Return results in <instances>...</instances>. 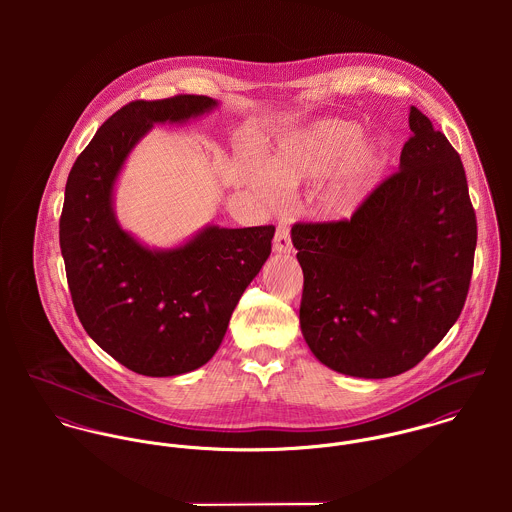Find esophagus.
Listing matches in <instances>:
<instances>
[{"instance_id": "obj_1", "label": "esophagus", "mask_w": 512, "mask_h": 512, "mask_svg": "<svg viewBox=\"0 0 512 512\" xmlns=\"http://www.w3.org/2000/svg\"><path fill=\"white\" fill-rule=\"evenodd\" d=\"M274 250L276 252H292V236H290V226L286 222L278 224V228H276Z\"/></svg>"}]
</instances>
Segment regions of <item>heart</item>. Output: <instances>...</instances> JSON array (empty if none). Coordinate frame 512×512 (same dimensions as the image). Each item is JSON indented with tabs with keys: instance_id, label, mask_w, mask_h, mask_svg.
Returning <instances> with one entry per match:
<instances>
[{
	"instance_id": "b5f03b06",
	"label": "heart",
	"mask_w": 512,
	"mask_h": 512,
	"mask_svg": "<svg viewBox=\"0 0 512 512\" xmlns=\"http://www.w3.org/2000/svg\"><path fill=\"white\" fill-rule=\"evenodd\" d=\"M361 126L349 120H321L295 134L266 163V177L256 175L254 185L268 197L288 193L299 183L325 177L338 165L339 179L333 189L337 205H349L378 175L384 153L378 144H357Z\"/></svg>"
}]
</instances>
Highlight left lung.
I'll return each mask as SVG.
<instances>
[{"instance_id": "left-lung-1", "label": "left lung", "mask_w": 512, "mask_h": 512, "mask_svg": "<svg viewBox=\"0 0 512 512\" xmlns=\"http://www.w3.org/2000/svg\"><path fill=\"white\" fill-rule=\"evenodd\" d=\"M408 120L400 169L351 219L292 226L303 339L349 376L418 365L461 315L471 284L477 219L461 157L418 108Z\"/></svg>"}]
</instances>
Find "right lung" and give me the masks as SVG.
Wrapping results in <instances>:
<instances>
[{"label":"right lung","instance_id":"1","mask_svg":"<svg viewBox=\"0 0 512 512\" xmlns=\"http://www.w3.org/2000/svg\"><path fill=\"white\" fill-rule=\"evenodd\" d=\"M215 106L199 94L134 100L98 128L67 179L59 240L74 311L100 349L144 376L209 363L240 295L272 252V224L209 226L185 246L153 252L114 217V181L147 130Z\"/></svg>","mask_w":512,"mask_h":512}]
</instances>
